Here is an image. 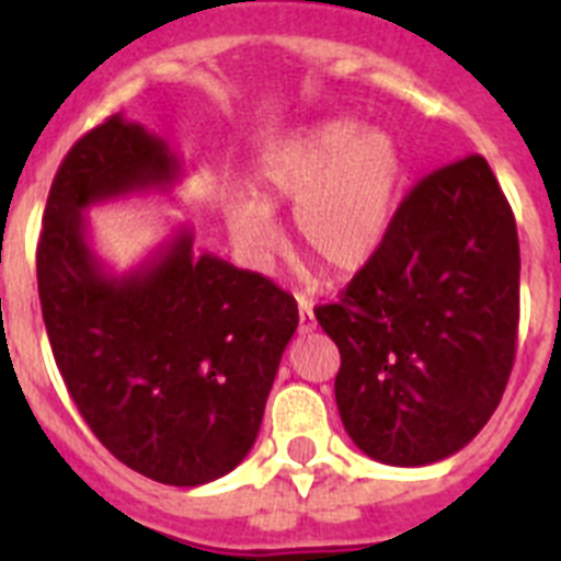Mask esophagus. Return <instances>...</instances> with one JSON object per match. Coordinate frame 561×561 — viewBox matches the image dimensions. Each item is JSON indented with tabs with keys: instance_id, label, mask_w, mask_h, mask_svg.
I'll return each instance as SVG.
<instances>
[{
	"instance_id": "obj_1",
	"label": "esophagus",
	"mask_w": 561,
	"mask_h": 561,
	"mask_svg": "<svg viewBox=\"0 0 561 561\" xmlns=\"http://www.w3.org/2000/svg\"><path fill=\"white\" fill-rule=\"evenodd\" d=\"M297 311H300V334H309V331L317 329L314 323V311H311V304L309 300H297Z\"/></svg>"
}]
</instances>
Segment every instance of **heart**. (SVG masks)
<instances>
[{
    "mask_svg": "<svg viewBox=\"0 0 561 561\" xmlns=\"http://www.w3.org/2000/svg\"><path fill=\"white\" fill-rule=\"evenodd\" d=\"M401 187L404 151L388 128L329 117L266 148L257 199H227L221 221L232 247L252 266H266L277 252L272 210L295 205L297 244L325 261L331 275H354L385 244Z\"/></svg>",
    "mask_w": 561,
    "mask_h": 561,
    "instance_id": "obj_1",
    "label": "heart"
}]
</instances>
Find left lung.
Masks as SVG:
<instances>
[{"instance_id":"obj_1","label":"left lung","mask_w":561,"mask_h":561,"mask_svg":"<svg viewBox=\"0 0 561 561\" xmlns=\"http://www.w3.org/2000/svg\"><path fill=\"white\" fill-rule=\"evenodd\" d=\"M314 314L340 348L336 410L362 453L427 466L463 449L517 348V225L489 162L472 153L424 176L374 261Z\"/></svg>"}]
</instances>
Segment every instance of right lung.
<instances>
[{
    "mask_svg": "<svg viewBox=\"0 0 561 561\" xmlns=\"http://www.w3.org/2000/svg\"><path fill=\"white\" fill-rule=\"evenodd\" d=\"M180 157L114 114L69 148L49 187L36 252L53 356L78 413L134 472L202 485L252 449L277 365L297 329L295 297L180 227L117 275L89 244L92 205L168 193Z\"/></svg>",
    "mask_w": 561,
    "mask_h": 561,
    "instance_id": "obj_1",
    "label": "right lung"
}]
</instances>
